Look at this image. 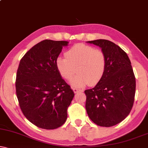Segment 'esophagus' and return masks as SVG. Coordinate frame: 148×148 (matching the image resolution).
Segmentation results:
<instances>
[{
  "mask_svg": "<svg viewBox=\"0 0 148 148\" xmlns=\"http://www.w3.org/2000/svg\"><path fill=\"white\" fill-rule=\"evenodd\" d=\"M72 89L75 93H78V92H79L80 91H82V90L78 89V88H72Z\"/></svg>",
  "mask_w": 148,
  "mask_h": 148,
  "instance_id": "1",
  "label": "esophagus"
}]
</instances>
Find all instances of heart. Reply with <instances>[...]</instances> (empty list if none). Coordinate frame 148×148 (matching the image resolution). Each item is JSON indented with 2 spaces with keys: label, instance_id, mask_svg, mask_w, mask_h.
Masks as SVG:
<instances>
[{
  "label": "heart",
  "instance_id": "b5f03b06",
  "mask_svg": "<svg viewBox=\"0 0 148 148\" xmlns=\"http://www.w3.org/2000/svg\"><path fill=\"white\" fill-rule=\"evenodd\" d=\"M56 68L63 78L70 80L77 72V75L70 80L74 87H83L86 84L95 85L103 77L106 67L105 54L99 49L82 43L74 45L66 53V56H59Z\"/></svg>",
  "mask_w": 148,
  "mask_h": 148
}]
</instances>
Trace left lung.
I'll return each mask as SVG.
<instances>
[{
    "mask_svg": "<svg viewBox=\"0 0 148 148\" xmlns=\"http://www.w3.org/2000/svg\"><path fill=\"white\" fill-rule=\"evenodd\" d=\"M86 42L99 47L106 58L103 77L94 88L84 90L86 112L96 125L112 127L123 121L133 108L136 82L131 61L111 41L98 39Z\"/></svg>",
    "mask_w": 148,
    "mask_h": 148,
    "instance_id": "1",
    "label": "left lung"
}]
</instances>
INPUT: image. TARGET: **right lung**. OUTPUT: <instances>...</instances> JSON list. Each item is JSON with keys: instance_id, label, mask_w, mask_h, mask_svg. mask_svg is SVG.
Masks as SVG:
<instances>
[{"instance_id": "right-lung-1", "label": "right lung", "mask_w": 148, "mask_h": 148, "mask_svg": "<svg viewBox=\"0 0 148 148\" xmlns=\"http://www.w3.org/2000/svg\"><path fill=\"white\" fill-rule=\"evenodd\" d=\"M68 41L45 40L32 47L17 69L16 95L23 115L36 127L55 129L64 124L74 92L56 68Z\"/></svg>"}]
</instances>
